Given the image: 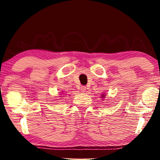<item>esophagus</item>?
<instances>
[{
	"instance_id": "esophagus-1",
	"label": "esophagus",
	"mask_w": 160,
	"mask_h": 160,
	"mask_svg": "<svg viewBox=\"0 0 160 160\" xmlns=\"http://www.w3.org/2000/svg\"><path fill=\"white\" fill-rule=\"evenodd\" d=\"M80 89H81V91H82V92H85V90H86V88H85V86H81Z\"/></svg>"
}]
</instances>
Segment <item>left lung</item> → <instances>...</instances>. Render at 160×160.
<instances>
[{"instance_id":"left-lung-1","label":"left lung","mask_w":160,"mask_h":160,"mask_svg":"<svg viewBox=\"0 0 160 160\" xmlns=\"http://www.w3.org/2000/svg\"><path fill=\"white\" fill-rule=\"evenodd\" d=\"M102 97H105V96H104V94H102Z\"/></svg>"}]
</instances>
